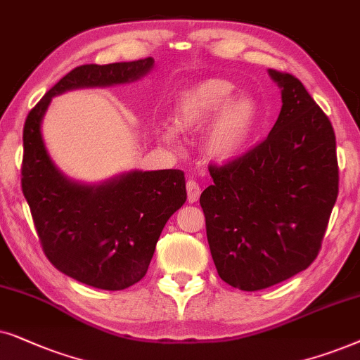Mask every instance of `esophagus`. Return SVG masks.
<instances>
[{"mask_svg": "<svg viewBox=\"0 0 360 360\" xmlns=\"http://www.w3.org/2000/svg\"><path fill=\"white\" fill-rule=\"evenodd\" d=\"M186 189H188V200L191 204L193 202H198L199 195H200V188L199 184L195 183V181H188V184H186Z\"/></svg>", "mask_w": 360, "mask_h": 360, "instance_id": "esophagus-1", "label": "esophagus"}]
</instances>
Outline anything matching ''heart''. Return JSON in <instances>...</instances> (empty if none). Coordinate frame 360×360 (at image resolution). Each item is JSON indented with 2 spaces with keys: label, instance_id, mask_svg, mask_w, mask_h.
Here are the masks:
<instances>
[{
  "label": "heart",
  "instance_id": "heart-1",
  "mask_svg": "<svg viewBox=\"0 0 360 360\" xmlns=\"http://www.w3.org/2000/svg\"><path fill=\"white\" fill-rule=\"evenodd\" d=\"M236 84L225 79H205L177 95L172 108V123L179 131L191 133L209 124L204 146L214 160L236 158L252 140L262 118L260 103L255 97L242 94L234 97ZM162 140L176 141L172 128L162 131Z\"/></svg>",
  "mask_w": 360,
  "mask_h": 360
}]
</instances>
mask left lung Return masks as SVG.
Returning <instances> with one entry per match:
<instances>
[{"instance_id":"obj_1","label":"left lung","mask_w":360,"mask_h":360,"mask_svg":"<svg viewBox=\"0 0 360 360\" xmlns=\"http://www.w3.org/2000/svg\"><path fill=\"white\" fill-rule=\"evenodd\" d=\"M281 110L265 141L224 166H210L200 194L219 276L258 291L308 268L338 199L333 124L298 79L270 69Z\"/></svg>"}]
</instances>
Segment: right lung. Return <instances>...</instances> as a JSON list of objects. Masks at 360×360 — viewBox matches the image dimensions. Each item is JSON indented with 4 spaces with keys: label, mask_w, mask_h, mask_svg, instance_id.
<instances>
[{
    "label": "right lung",
    "mask_w": 360,
    "mask_h": 360,
    "mask_svg": "<svg viewBox=\"0 0 360 360\" xmlns=\"http://www.w3.org/2000/svg\"><path fill=\"white\" fill-rule=\"evenodd\" d=\"M153 57L75 67L31 110L22 131V194L42 250L57 270L94 288L118 291L146 275L156 242L188 199L181 169L130 171L84 184L51 160L41 124L52 97L75 89L112 87L145 77Z\"/></svg>",
    "instance_id": "right-lung-1"
}]
</instances>
